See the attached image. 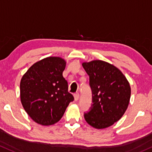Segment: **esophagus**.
Returning <instances> with one entry per match:
<instances>
[{
    "label": "esophagus",
    "instance_id": "obj_1",
    "mask_svg": "<svg viewBox=\"0 0 152 152\" xmlns=\"http://www.w3.org/2000/svg\"><path fill=\"white\" fill-rule=\"evenodd\" d=\"M79 97H80L79 93H76V94H74V98H75V101H77L78 99H79Z\"/></svg>",
    "mask_w": 152,
    "mask_h": 152
}]
</instances>
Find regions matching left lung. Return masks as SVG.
Returning <instances> with one entry per match:
<instances>
[{"label": "left lung", "mask_w": 152, "mask_h": 152, "mask_svg": "<svg viewBox=\"0 0 152 152\" xmlns=\"http://www.w3.org/2000/svg\"><path fill=\"white\" fill-rule=\"evenodd\" d=\"M89 75L92 105L84 114L86 121L94 128H108L118 121L128 107L130 84L120 69L102 60L83 62Z\"/></svg>", "instance_id": "obj_1"}]
</instances>
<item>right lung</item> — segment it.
<instances>
[{
  "label": "right lung",
  "mask_w": 152,
  "mask_h": 152,
  "mask_svg": "<svg viewBox=\"0 0 152 152\" xmlns=\"http://www.w3.org/2000/svg\"><path fill=\"white\" fill-rule=\"evenodd\" d=\"M66 61L50 56L31 66L20 82V99L24 110L37 123L51 125L59 121L74 97L68 92L62 75Z\"/></svg>",
  "instance_id": "right-lung-1"
}]
</instances>
